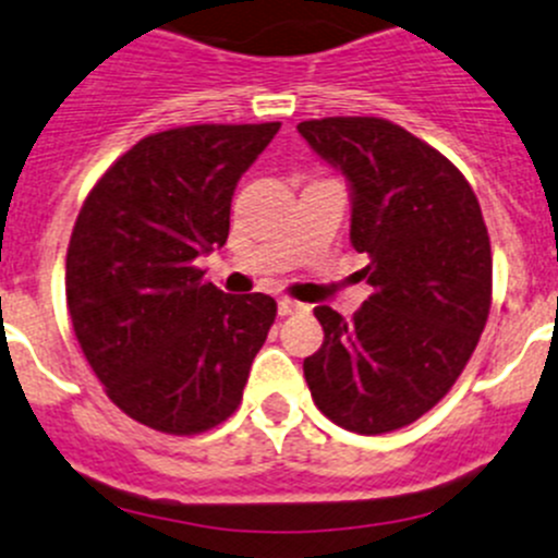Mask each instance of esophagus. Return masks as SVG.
Listing matches in <instances>:
<instances>
[{
  "mask_svg": "<svg viewBox=\"0 0 558 558\" xmlns=\"http://www.w3.org/2000/svg\"><path fill=\"white\" fill-rule=\"evenodd\" d=\"M300 311H305V305H302V302L289 300V296H280V300H278L280 316H291V313H300Z\"/></svg>",
  "mask_w": 558,
  "mask_h": 558,
  "instance_id": "obj_1",
  "label": "esophagus"
}]
</instances>
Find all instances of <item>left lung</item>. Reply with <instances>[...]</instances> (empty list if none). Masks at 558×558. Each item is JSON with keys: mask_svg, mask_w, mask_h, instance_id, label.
Returning <instances> with one entry per match:
<instances>
[{"mask_svg": "<svg viewBox=\"0 0 558 558\" xmlns=\"http://www.w3.org/2000/svg\"><path fill=\"white\" fill-rule=\"evenodd\" d=\"M345 177L351 245L373 294L345 322L318 305L324 343L302 371L335 425L376 436L434 409L477 349L490 311V240L461 171L400 124L327 117L296 124Z\"/></svg>", "mask_w": 558, "mask_h": 558, "instance_id": "1", "label": "left lung"}]
</instances>
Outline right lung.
I'll list each match as a JSON object with an SVG mask.
<instances>
[{"mask_svg":"<svg viewBox=\"0 0 558 558\" xmlns=\"http://www.w3.org/2000/svg\"><path fill=\"white\" fill-rule=\"evenodd\" d=\"M280 122L142 138L100 177L68 247V311L106 395L135 423L193 436L229 420L275 322L272 296L223 294L196 267L229 240L236 182Z\"/></svg>","mask_w":558,"mask_h":558,"instance_id":"obj_1","label":"right lung"}]
</instances>
